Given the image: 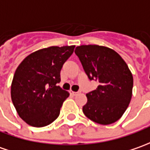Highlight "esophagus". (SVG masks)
<instances>
[{
  "mask_svg": "<svg viewBox=\"0 0 150 150\" xmlns=\"http://www.w3.org/2000/svg\"><path fill=\"white\" fill-rule=\"evenodd\" d=\"M70 93H71L72 95H75V94H77V93H80V91H79V92H74V91H72V90H71V91Z\"/></svg>",
  "mask_w": 150,
  "mask_h": 150,
  "instance_id": "obj_1",
  "label": "esophagus"
}]
</instances>
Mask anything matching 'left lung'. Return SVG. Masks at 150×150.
<instances>
[{"mask_svg":"<svg viewBox=\"0 0 150 150\" xmlns=\"http://www.w3.org/2000/svg\"><path fill=\"white\" fill-rule=\"evenodd\" d=\"M86 75L98 86L86 94L84 115L93 122L109 125L118 121L131 100L133 76L126 62L109 47L81 45L75 51Z\"/></svg>","mask_w":150,"mask_h":150,"instance_id":"8db88e82","label":"left lung"}]
</instances>
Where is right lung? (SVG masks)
<instances>
[{"instance_id": "add662e5", "label": "right lung", "mask_w": 150, "mask_h": 150, "mask_svg": "<svg viewBox=\"0 0 150 150\" xmlns=\"http://www.w3.org/2000/svg\"><path fill=\"white\" fill-rule=\"evenodd\" d=\"M75 46H52L29 54L17 67L11 83V99L20 118L43 127L60 115L69 93L57 83L61 70Z\"/></svg>"}]
</instances>
